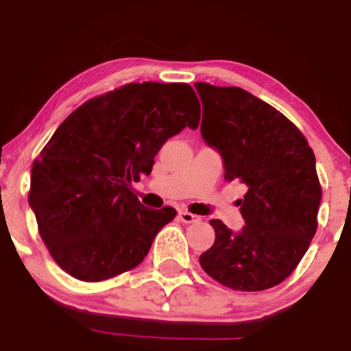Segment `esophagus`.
I'll return each mask as SVG.
<instances>
[{"instance_id":"obj_1","label":"esophagus","mask_w":351,"mask_h":351,"mask_svg":"<svg viewBox=\"0 0 351 351\" xmlns=\"http://www.w3.org/2000/svg\"><path fill=\"white\" fill-rule=\"evenodd\" d=\"M178 217H180L181 223H184V224H191V223H196V221H199V216L191 215V213H188V211H180Z\"/></svg>"}]
</instances>
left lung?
Instances as JSON below:
<instances>
[{
	"instance_id": "8db88e82",
	"label": "left lung",
	"mask_w": 351,
	"mask_h": 351,
	"mask_svg": "<svg viewBox=\"0 0 351 351\" xmlns=\"http://www.w3.org/2000/svg\"><path fill=\"white\" fill-rule=\"evenodd\" d=\"M195 87L203 104L201 136L223 158L224 180L245 186L237 201L244 228L209 221L216 239L199 264L229 289L265 291L291 276L317 231L315 155L291 120L244 88Z\"/></svg>"
}]
</instances>
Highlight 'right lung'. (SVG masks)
Listing matches in <instances>:
<instances>
[{"instance_id":"1","label":"right lung","mask_w":351,"mask_h":351,"mask_svg":"<svg viewBox=\"0 0 351 351\" xmlns=\"http://www.w3.org/2000/svg\"><path fill=\"white\" fill-rule=\"evenodd\" d=\"M199 115L188 84L143 82L88 100L59 125L33 163L29 206L60 269L100 282L142 263L176 211L145 208L132 183Z\"/></svg>"}]
</instances>
